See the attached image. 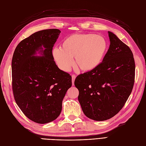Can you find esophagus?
I'll use <instances>...</instances> for the list:
<instances>
[{"label": "esophagus", "mask_w": 146, "mask_h": 146, "mask_svg": "<svg viewBox=\"0 0 146 146\" xmlns=\"http://www.w3.org/2000/svg\"><path fill=\"white\" fill-rule=\"evenodd\" d=\"M76 75L73 74L72 76V85H74V81H75V79H76Z\"/></svg>", "instance_id": "obj_1"}]
</instances>
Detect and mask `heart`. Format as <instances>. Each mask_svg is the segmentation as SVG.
Returning <instances> with one entry per match:
<instances>
[{
    "label": "heart",
    "mask_w": 146,
    "mask_h": 146,
    "mask_svg": "<svg viewBox=\"0 0 146 146\" xmlns=\"http://www.w3.org/2000/svg\"><path fill=\"white\" fill-rule=\"evenodd\" d=\"M108 48L106 39L92 34H74L66 38L61 48H55L53 54L57 64L64 71L74 65L73 58L82 71L89 72L100 66Z\"/></svg>",
    "instance_id": "b5f03b06"
}]
</instances>
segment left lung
Instances as JSON below:
<instances>
[{
	"label": "left lung",
	"instance_id": "1",
	"mask_svg": "<svg viewBox=\"0 0 146 146\" xmlns=\"http://www.w3.org/2000/svg\"><path fill=\"white\" fill-rule=\"evenodd\" d=\"M110 45L100 66L80 74L74 82L85 115L96 121L113 117L123 107L135 82V63L131 50L108 31Z\"/></svg>",
	"mask_w": 146,
	"mask_h": 146
}]
</instances>
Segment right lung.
<instances>
[{
    "instance_id": "right-lung-1",
    "label": "right lung",
    "mask_w": 146,
    "mask_h": 146,
    "mask_svg": "<svg viewBox=\"0 0 146 146\" xmlns=\"http://www.w3.org/2000/svg\"><path fill=\"white\" fill-rule=\"evenodd\" d=\"M60 33L58 29L35 33L19 43L13 55L15 101L23 113L37 123L57 119L62 110V100L72 86L71 76L58 68L52 54Z\"/></svg>"
}]
</instances>
